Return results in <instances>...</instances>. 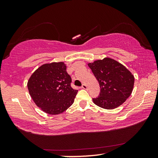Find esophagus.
Returning <instances> with one entry per match:
<instances>
[{
	"instance_id": "obj_1",
	"label": "esophagus",
	"mask_w": 158,
	"mask_h": 158,
	"mask_svg": "<svg viewBox=\"0 0 158 158\" xmlns=\"http://www.w3.org/2000/svg\"><path fill=\"white\" fill-rule=\"evenodd\" d=\"M81 88H83V89H87V88H88V87H87V85L85 84H83L82 86H81Z\"/></svg>"
}]
</instances>
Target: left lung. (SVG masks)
Wrapping results in <instances>:
<instances>
[{"mask_svg": "<svg viewBox=\"0 0 158 158\" xmlns=\"http://www.w3.org/2000/svg\"><path fill=\"white\" fill-rule=\"evenodd\" d=\"M100 87L99 96L92 98L96 105L113 109L126 101L132 92L135 77L122 64L106 58L88 64Z\"/></svg>", "mask_w": 158, "mask_h": 158, "instance_id": "8db88e82", "label": "left lung"}]
</instances>
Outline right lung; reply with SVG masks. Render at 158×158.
I'll return each instance as SVG.
<instances>
[{
  "label": "right lung",
  "mask_w": 158,
  "mask_h": 158,
  "mask_svg": "<svg viewBox=\"0 0 158 158\" xmlns=\"http://www.w3.org/2000/svg\"><path fill=\"white\" fill-rule=\"evenodd\" d=\"M71 77L64 62L45 64L36 70L28 81L31 98L50 115L63 113L73 105L78 90L71 87Z\"/></svg>",
  "instance_id": "add662e5"
}]
</instances>
